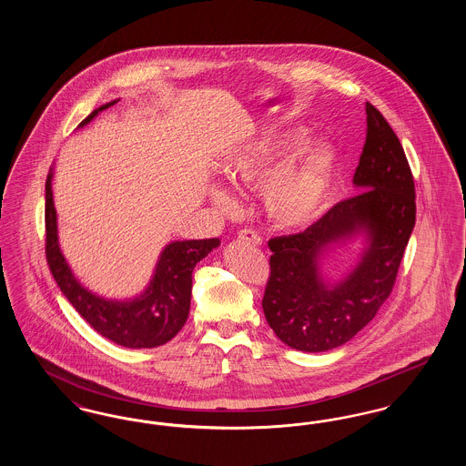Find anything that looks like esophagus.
Here are the masks:
<instances>
[{
    "mask_svg": "<svg viewBox=\"0 0 466 466\" xmlns=\"http://www.w3.org/2000/svg\"><path fill=\"white\" fill-rule=\"evenodd\" d=\"M238 239L239 241H243V243H251V244H262V239H260V236L255 232V230H249V228H244L239 232V236H238Z\"/></svg>",
    "mask_w": 466,
    "mask_h": 466,
    "instance_id": "obj_1",
    "label": "esophagus"
}]
</instances>
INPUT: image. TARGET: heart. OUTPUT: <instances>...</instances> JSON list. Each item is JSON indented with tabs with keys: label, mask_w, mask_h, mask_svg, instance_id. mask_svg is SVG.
<instances>
[{
	"label": "heart",
	"mask_w": 466,
	"mask_h": 466,
	"mask_svg": "<svg viewBox=\"0 0 466 466\" xmlns=\"http://www.w3.org/2000/svg\"><path fill=\"white\" fill-rule=\"evenodd\" d=\"M308 141V127L251 139L223 158V177L239 190L262 188L264 209L278 225L306 227L321 215L337 175L332 145ZM208 196L220 209L238 204L223 183H213Z\"/></svg>",
	"instance_id": "1"
}]
</instances>
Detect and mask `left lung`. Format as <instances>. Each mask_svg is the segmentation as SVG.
I'll use <instances>...</instances> for the list:
<instances>
[{"label": "left lung", "mask_w": 466, "mask_h": 466, "mask_svg": "<svg viewBox=\"0 0 466 466\" xmlns=\"http://www.w3.org/2000/svg\"><path fill=\"white\" fill-rule=\"evenodd\" d=\"M356 167L355 198L335 204L304 232L268 241L270 276L262 308L287 346L319 353L339 348L374 319L390 297L416 223V192L400 139L370 103ZM364 238L353 269L329 280L320 260L335 245Z\"/></svg>", "instance_id": "obj_1"}]
</instances>
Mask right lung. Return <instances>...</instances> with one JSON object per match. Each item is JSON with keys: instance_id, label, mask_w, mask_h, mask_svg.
Segmentation results:
<instances>
[{"instance_id": "right-lung-1", "label": "right lung", "mask_w": 466, "mask_h": 466, "mask_svg": "<svg viewBox=\"0 0 466 466\" xmlns=\"http://www.w3.org/2000/svg\"><path fill=\"white\" fill-rule=\"evenodd\" d=\"M118 103L110 101L92 111L78 127L87 126L99 111ZM54 167L45 183V230H46V262L56 283L69 304L90 327L111 342L131 348L150 350L169 342L177 335L190 310L192 272L198 262L220 246V239H194L166 244L157 260L148 287L133 299H105L86 289L73 274L66 262L57 234V213L52 196Z\"/></svg>"}]
</instances>
